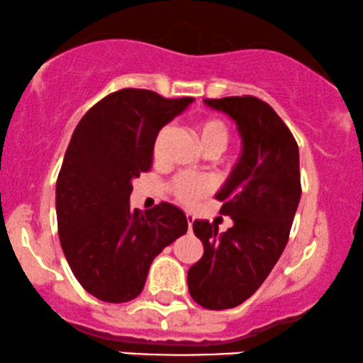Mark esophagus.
<instances>
[{
    "label": "esophagus",
    "mask_w": 363,
    "mask_h": 363,
    "mask_svg": "<svg viewBox=\"0 0 363 363\" xmlns=\"http://www.w3.org/2000/svg\"><path fill=\"white\" fill-rule=\"evenodd\" d=\"M186 219H187V226H189V231L192 229V223H194V216H192L191 213L186 214Z\"/></svg>",
    "instance_id": "34e87169"
}]
</instances>
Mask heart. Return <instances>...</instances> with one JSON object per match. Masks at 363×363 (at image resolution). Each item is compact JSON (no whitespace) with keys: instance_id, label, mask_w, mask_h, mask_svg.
Returning a JSON list of instances; mask_svg holds the SVG:
<instances>
[{"instance_id":"1","label":"heart","mask_w":363,"mask_h":363,"mask_svg":"<svg viewBox=\"0 0 363 363\" xmlns=\"http://www.w3.org/2000/svg\"><path fill=\"white\" fill-rule=\"evenodd\" d=\"M197 137H199L203 150H221L228 147L229 144V128L221 118H206L197 123ZM167 135V128H162L154 140V157L159 159L162 154L164 139ZM213 189V182L208 177L192 176V174H181L174 179L172 192L177 201L182 204H196L197 201L203 199L208 192Z\"/></svg>"}]
</instances>
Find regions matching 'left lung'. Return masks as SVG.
Masks as SVG:
<instances>
[{"label":"left lung","instance_id":"obj_1","mask_svg":"<svg viewBox=\"0 0 363 363\" xmlns=\"http://www.w3.org/2000/svg\"><path fill=\"white\" fill-rule=\"evenodd\" d=\"M236 122L242 154L216 199L233 219L226 233L209 221H194L203 258L187 272L196 303L208 310L235 308L272 273L290 236L301 196L300 154L290 128L263 100L206 99Z\"/></svg>","mask_w":363,"mask_h":363}]
</instances>
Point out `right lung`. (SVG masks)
<instances>
[{
  "label": "right lung",
  "mask_w": 363,
  "mask_h": 363,
  "mask_svg": "<svg viewBox=\"0 0 363 363\" xmlns=\"http://www.w3.org/2000/svg\"><path fill=\"white\" fill-rule=\"evenodd\" d=\"M192 104L122 89L100 100L73 132L57 179L62 250L90 295L125 303L140 295L150 263L186 235V214L160 203L130 209L132 179L152 166L159 130Z\"/></svg>",
  "instance_id": "obj_1"
}]
</instances>
